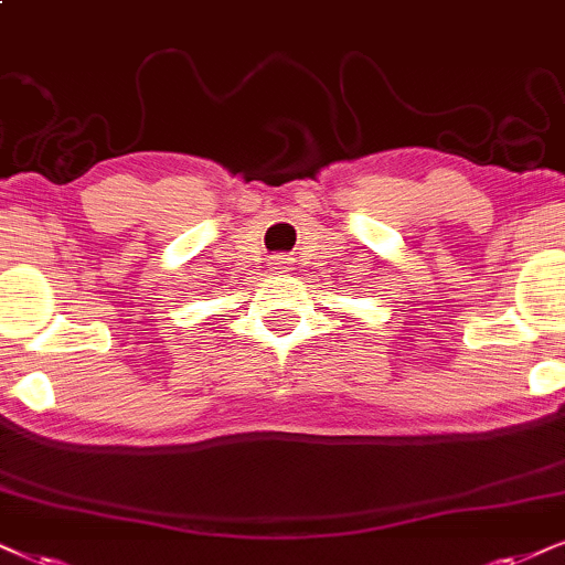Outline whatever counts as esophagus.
<instances>
[{
    "label": "esophagus",
    "instance_id": "esophagus-1",
    "mask_svg": "<svg viewBox=\"0 0 565 565\" xmlns=\"http://www.w3.org/2000/svg\"><path fill=\"white\" fill-rule=\"evenodd\" d=\"M274 266H276V270H278V274H281V270H287V266H284V258H281V260H276V263H274Z\"/></svg>",
    "mask_w": 565,
    "mask_h": 565
}]
</instances>
